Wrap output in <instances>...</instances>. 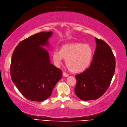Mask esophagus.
<instances>
[{
	"instance_id": "esophagus-1",
	"label": "esophagus",
	"mask_w": 127,
	"mask_h": 127,
	"mask_svg": "<svg viewBox=\"0 0 127 127\" xmlns=\"http://www.w3.org/2000/svg\"><path fill=\"white\" fill-rule=\"evenodd\" d=\"M63 75L64 76V77H68V74H67V73H66V72H63Z\"/></svg>"
}]
</instances>
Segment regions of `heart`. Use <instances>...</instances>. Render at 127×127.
I'll return each instance as SVG.
<instances>
[{
	"label": "heart",
	"instance_id": "obj_1",
	"mask_svg": "<svg viewBox=\"0 0 127 127\" xmlns=\"http://www.w3.org/2000/svg\"><path fill=\"white\" fill-rule=\"evenodd\" d=\"M92 49L89 45L72 43L64 45L60 52L53 53V59L56 66H60L64 59L70 71L78 73L85 71L91 63Z\"/></svg>",
	"mask_w": 127,
	"mask_h": 127
}]
</instances>
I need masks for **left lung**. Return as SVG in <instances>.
I'll return each instance as SVG.
<instances>
[{
	"label": "left lung",
	"mask_w": 127,
	"mask_h": 127,
	"mask_svg": "<svg viewBox=\"0 0 127 127\" xmlns=\"http://www.w3.org/2000/svg\"><path fill=\"white\" fill-rule=\"evenodd\" d=\"M96 49L89 68L75 75L76 95L83 100H95L108 90L116 66L115 56L105 41L95 38Z\"/></svg>",
	"instance_id": "left-lung-1"
}]
</instances>
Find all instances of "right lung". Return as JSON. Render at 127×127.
<instances>
[{"mask_svg": "<svg viewBox=\"0 0 127 127\" xmlns=\"http://www.w3.org/2000/svg\"><path fill=\"white\" fill-rule=\"evenodd\" d=\"M52 32H41L22 41L11 58L12 80L27 99L42 102L50 96L63 72L50 64L49 54L42 46L48 45Z\"/></svg>", "mask_w": 127, "mask_h": 127, "instance_id": "right-lung-1", "label": "right lung"}]
</instances>
